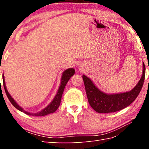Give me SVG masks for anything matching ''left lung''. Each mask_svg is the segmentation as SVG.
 Masks as SVG:
<instances>
[{
  "mask_svg": "<svg viewBox=\"0 0 149 149\" xmlns=\"http://www.w3.org/2000/svg\"><path fill=\"white\" fill-rule=\"evenodd\" d=\"M145 75V66L143 63V73L136 86L124 93L108 94L99 89L93 82L85 75H83L88 102L97 113H108L124 109L136 99L143 86Z\"/></svg>",
  "mask_w": 149,
  "mask_h": 149,
  "instance_id": "8db88e82",
  "label": "left lung"
}]
</instances>
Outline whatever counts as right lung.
<instances>
[{"mask_svg": "<svg viewBox=\"0 0 149 149\" xmlns=\"http://www.w3.org/2000/svg\"><path fill=\"white\" fill-rule=\"evenodd\" d=\"M74 74H75V70L72 68L66 69V70H65L63 72L62 76L61 78V83H60L59 89L58 90V91H57V93L55 95L54 98L53 100H52V102H50L48 106L45 107V108L43 109L42 111H40L37 112V113H30V112L26 111H25L22 107H20L17 102H16V101L13 99V97L10 95V94L9 93L7 88H6L4 74H3V76H2L3 85H4V90H5L6 95H7L8 99L9 100L11 103L13 104V106L15 107H16V108L18 109L19 111H20L26 113L27 115L42 116H45L47 115H49V114H50V113H54L58 109V108L60 105V103H61V97H62L63 91H64L66 84L68 83V81H69L70 79L71 78V77L74 75Z\"/></svg>", "mask_w": 149, "mask_h": 149, "instance_id": "right-lung-1", "label": "right lung"}]
</instances>
